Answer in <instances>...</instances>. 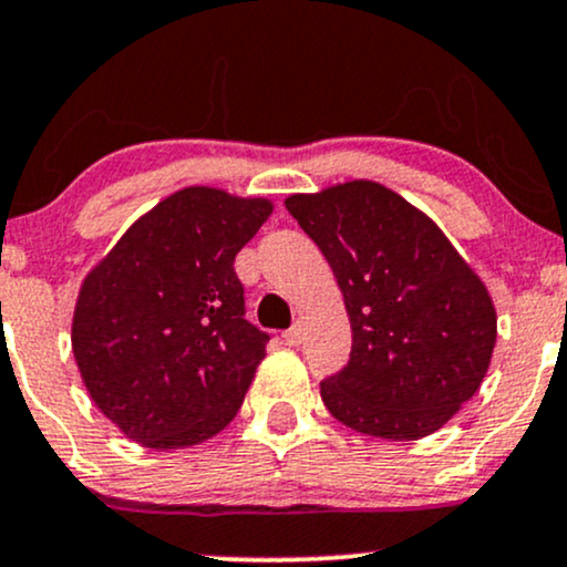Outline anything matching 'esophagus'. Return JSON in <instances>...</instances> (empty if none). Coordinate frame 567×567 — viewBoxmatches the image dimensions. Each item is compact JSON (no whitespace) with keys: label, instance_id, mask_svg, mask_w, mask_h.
Masks as SVG:
<instances>
[{"label":"esophagus","instance_id":"1","mask_svg":"<svg viewBox=\"0 0 567 567\" xmlns=\"http://www.w3.org/2000/svg\"><path fill=\"white\" fill-rule=\"evenodd\" d=\"M282 338H285V343H288V347H298V343L303 341V324L296 322L290 330H285Z\"/></svg>","mask_w":567,"mask_h":567}]
</instances>
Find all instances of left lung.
<instances>
[{
    "instance_id": "8db88e82",
    "label": "left lung",
    "mask_w": 567,
    "mask_h": 567,
    "mask_svg": "<svg viewBox=\"0 0 567 567\" xmlns=\"http://www.w3.org/2000/svg\"><path fill=\"white\" fill-rule=\"evenodd\" d=\"M285 207L328 258L351 322L347 368L320 383L324 408L370 437L437 432L491 365L496 309L483 279L432 218L375 181L292 194Z\"/></svg>"
}]
</instances>
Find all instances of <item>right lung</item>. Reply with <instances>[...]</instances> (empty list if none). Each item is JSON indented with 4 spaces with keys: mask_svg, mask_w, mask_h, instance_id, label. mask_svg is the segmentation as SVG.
Listing matches in <instances>:
<instances>
[{
    "mask_svg": "<svg viewBox=\"0 0 567 567\" xmlns=\"http://www.w3.org/2000/svg\"><path fill=\"white\" fill-rule=\"evenodd\" d=\"M271 202L188 186L135 220L84 277L71 349L90 396L154 451L229 426L269 336L245 320L234 258Z\"/></svg>",
    "mask_w": 567,
    "mask_h": 567,
    "instance_id": "obj_1",
    "label": "right lung"
}]
</instances>
